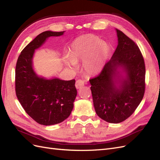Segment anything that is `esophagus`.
I'll list each match as a JSON object with an SVG mask.
<instances>
[{"mask_svg": "<svg viewBox=\"0 0 160 160\" xmlns=\"http://www.w3.org/2000/svg\"><path fill=\"white\" fill-rule=\"evenodd\" d=\"M84 85H85L84 81L81 80V79L77 80V81H76V83H75V87H76L77 89H80V88H81L82 87L84 86Z\"/></svg>", "mask_w": 160, "mask_h": 160, "instance_id": "obj_1", "label": "esophagus"}]
</instances>
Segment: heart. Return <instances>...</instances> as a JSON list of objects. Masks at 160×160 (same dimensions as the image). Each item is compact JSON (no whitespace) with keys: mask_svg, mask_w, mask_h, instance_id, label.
<instances>
[{"mask_svg":"<svg viewBox=\"0 0 160 160\" xmlns=\"http://www.w3.org/2000/svg\"><path fill=\"white\" fill-rule=\"evenodd\" d=\"M108 49L107 43L100 41L98 37L92 35L81 36L71 43L69 58L65 59V63L72 69H75L76 63L83 61V67L87 73L98 74L105 65Z\"/></svg>","mask_w":160,"mask_h":160,"instance_id":"1","label":"heart"}]
</instances>
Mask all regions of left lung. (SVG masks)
I'll return each instance as SVG.
<instances>
[{
	"label": "left lung",
	"instance_id": "8db88e82",
	"mask_svg": "<svg viewBox=\"0 0 160 160\" xmlns=\"http://www.w3.org/2000/svg\"><path fill=\"white\" fill-rule=\"evenodd\" d=\"M116 31L118 45L112 57L98 76L89 79L95 112L111 123L122 122L133 114L146 88V67L141 51L122 31Z\"/></svg>",
	"mask_w": 160,
	"mask_h": 160
}]
</instances>
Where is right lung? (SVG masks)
<instances>
[{"mask_svg":"<svg viewBox=\"0 0 160 160\" xmlns=\"http://www.w3.org/2000/svg\"><path fill=\"white\" fill-rule=\"evenodd\" d=\"M65 31H45L39 34L21 51L16 65L15 91L23 109L36 122L43 125L59 123L70 115L77 96L75 80L46 79L32 69V57L49 37Z\"/></svg>","mask_w":160,"mask_h":160,"instance_id":"obj_1","label":"right lung"}]
</instances>
